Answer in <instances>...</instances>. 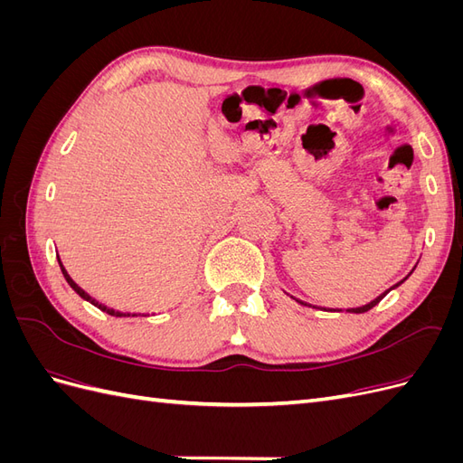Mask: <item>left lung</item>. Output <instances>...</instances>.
I'll return each instance as SVG.
<instances>
[{
  "instance_id": "left-lung-1",
  "label": "left lung",
  "mask_w": 463,
  "mask_h": 463,
  "mask_svg": "<svg viewBox=\"0 0 463 463\" xmlns=\"http://www.w3.org/2000/svg\"><path fill=\"white\" fill-rule=\"evenodd\" d=\"M402 282H403V279H402ZM402 282H398L394 288H398ZM394 288H390V289H394ZM390 289H388V291H390ZM388 291L381 293V296H378L376 299H373V301H371V303H367V305H363V307H355V309H347V311H349V313H367L369 309H373V307H374L376 303H381V299L386 296ZM298 303H301V305H307V303H303V301H299V299H298ZM330 311H332V309H330ZM334 311H335V309H334ZM338 311H342V309H338Z\"/></svg>"
}]
</instances>
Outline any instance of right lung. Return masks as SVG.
<instances>
[{
    "mask_svg": "<svg viewBox=\"0 0 463 463\" xmlns=\"http://www.w3.org/2000/svg\"><path fill=\"white\" fill-rule=\"evenodd\" d=\"M58 262H60V269H61V272H63V278L67 279V284H69V286H71V288H73V289H75V291L79 293V296H80L82 299H85V301H89V303H92L94 307H98V309H100V311H104V313H108V315H111V317H137L135 313L131 315V313H119V311H114V309H108V307H106V305H102V303H98L96 299H92V298L89 296V293H87L85 289H80V288H79V286H77V284L73 282V279H71V276H69V274H67V270L63 269V264H61L60 257H58ZM145 317H146V315H145Z\"/></svg>",
    "mask_w": 463,
    "mask_h": 463,
    "instance_id": "1",
    "label": "right lung"
}]
</instances>
